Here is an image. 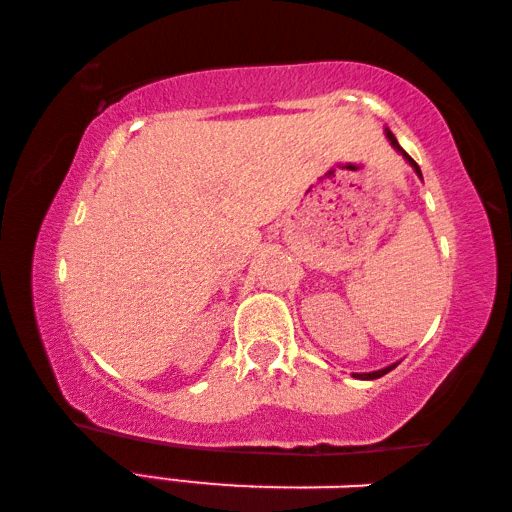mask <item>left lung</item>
<instances>
[{
    "mask_svg": "<svg viewBox=\"0 0 512 512\" xmlns=\"http://www.w3.org/2000/svg\"><path fill=\"white\" fill-rule=\"evenodd\" d=\"M386 137H388V140H391V144L395 146V149L404 155L406 162H409L411 167L415 169V173H418V176L422 178V171H420V167H418V164H415V160L411 158V155L406 153L400 144H397V140H395V137H393V133H391V131H386ZM395 366H397V363H393V366H386V368H381V370H375V372H361V375H359V372H354V377H357V379H377V377H381V375H386V372H391Z\"/></svg>",
    "mask_w": 512,
    "mask_h": 512,
    "instance_id": "left-lung-1",
    "label": "left lung"
}]
</instances>
